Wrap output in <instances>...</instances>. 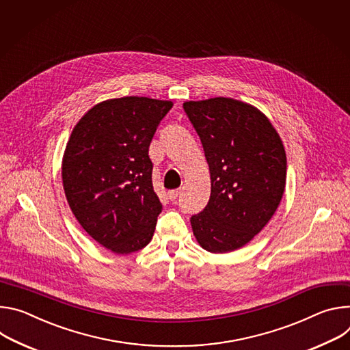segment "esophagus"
Wrapping results in <instances>:
<instances>
[{"instance_id":"34e87169","label":"esophagus","mask_w":350,"mask_h":350,"mask_svg":"<svg viewBox=\"0 0 350 350\" xmlns=\"http://www.w3.org/2000/svg\"><path fill=\"white\" fill-rule=\"evenodd\" d=\"M179 193H180V190H179V189L170 190V191H168V198H170L171 200H175V199L179 196Z\"/></svg>"}]
</instances>
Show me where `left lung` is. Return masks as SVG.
I'll list each match as a JSON object with an SVG mask.
<instances>
[{
	"mask_svg": "<svg viewBox=\"0 0 350 350\" xmlns=\"http://www.w3.org/2000/svg\"><path fill=\"white\" fill-rule=\"evenodd\" d=\"M210 168L211 196L190 218L193 235L211 253L247 245L275 214L286 182L280 135L256 107L228 97L186 101Z\"/></svg>",
	"mask_w": 350,
	"mask_h": 350,
	"instance_id": "obj_1",
	"label": "left lung"
}]
</instances>
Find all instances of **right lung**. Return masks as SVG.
Masks as SVG:
<instances>
[{"mask_svg":"<svg viewBox=\"0 0 350 350\" xmlns=\"http://www.w3.org/2000/svg\"><path fill=\"white\" fill-rule=\"evenodd\" d=\"M172 101L121 97L77 122L62 157L68 204L88 234L116 254L148 245L163 210L152 189L151 139Z\"/></svg>","mask_w":350,"mask_h":350,"instance_id":"obj_1","label":"right lung"}]
</instances>
